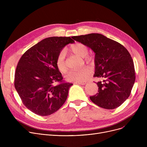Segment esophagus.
<instances>
[{"label": "esophagus", "instance_id": "esophagus-1", "mask_svg": "<svg viewBox=\"0 0 147 147\" xmlns=\"http://www.w3.org/2000/svg\"><path fill=\"white\" fill-rule=\"evenodd\" d=\"M76 84H81V85H85V84H86V82H76L75 83Z\"/></svg>", "mask_w": 147, "mask_h": 147}]
</instances>
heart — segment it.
I'll return each instance as SVG.
<instances>
[{
    "mask_svg": "<svg viewBox=\"0 0 147 147\" xmlns=\"http://www.w3.org/2000/svg\"><path fill=\"white\" fill-rule=\"evenodd\" d=\"M69 51L74 55L84 58L88 53V48L87 46L81 43H76L72 45L69 48ZM86 61L90 62L92 59L89 57L86 58ZM57 67L60 72H64L67 69L65 61V53L64 52H61L57 58ZM92 74V69L88 67H83L78 70H71L67 73L65 79L68 82H82L85 81Z\"/></svg>",
    "mask_w": 147,
    "mask_h": 147,
    "instance_id": "obj_1",
    "label": "heart"
}]
</instances>
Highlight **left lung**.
Segmentation results:
<instances>
[{
    "mask_svg": "<svg viewBox=\"0 0 147 147\" xmlns=\"http://www.w3.org/2000/svg\"><path fill=\"white\" fill-rule=\"evenodd\" d=\"M95 53L94 77L104 78L96 83L98 93L91 101L105 109H114L129 96L135 81L133 59L120 43L99 33L73 36Z\"/></svg>",
    "mask_w": 147,
    "mask_h": 147,
    "instance_id": "8db88e82",
    "label": "left lung"
}]
</instances>
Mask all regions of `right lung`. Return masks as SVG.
Segmentation results:
<instances>
[{
    "label": "right lung",
    "mask_w": 147,
    "mask_h": 147,
    "mask_svg": "<svg viewBox=\"0 0 147 147\" xmlns=\"http://www.w3.org/2000/svg\"><path fill=\"white\" fill-rule=\"evenodd\" d=\"M74 42L69 37L46 38L20 58L14 85L22 103L31 111L46 116L56 112L65 102L73 84L63 80L56 61L62 49Z\"/></svg>",
    "instance_id": "add662e5"
}]
</instances>
